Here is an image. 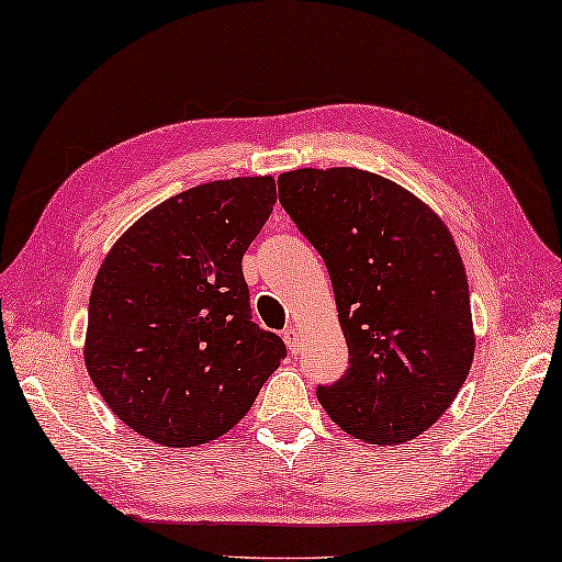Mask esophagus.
Returning <instances> with one entry per match:
<instances>
[{"instance_id":"34e87169","label":"esophagus","mask_w":562,"mask_h":562,"mask_svg":"<svg viewBox=\"0 0 562 562\" xmlns=\"http://www.w3.org/2000/svg\"><path fill=\"white\" fill-rule=\"evenodd\" d=\"M281 336H283L285 346H289V351H291V353H295V351H297V346H301V331H297L295 327H289V329H283V331H281Z\"/></svg>"}]
</instances>
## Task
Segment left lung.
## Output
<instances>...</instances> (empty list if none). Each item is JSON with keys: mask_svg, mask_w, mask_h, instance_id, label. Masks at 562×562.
<instances>
[{"mask_svg": "<svg viewBox=\"0 0 562 562\" xmlns=\"http://www.w3.org/2000/svg\"><path fill=\"white\" fill-rule=\"evenodd\" d=\"M279 202L322 255L348 346V370L317 386L358 440L402 445L428 430L473 360L464 265L440 216L396 182L358 168H301Z\"/></svg>", "mask_w": 562, "mask_h": 562, "instance_id": "1", "label": "left lung"}]
</instances>
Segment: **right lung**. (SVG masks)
Here are the masks:
<instances>
[{"instance_id": "right-lung-1", "label": "right lung", "mask_w": 562, "mask_h": 562, "mask_svg": "<svg viewBox=\"0 0 562 562\" xmlns=\"http://www.w3.org/2000/svg\"><path fill=\"white\" fill-rule=\"evenodd\" d=\"M273 178L192 187L112 245L89 301L86 370L122 423L166 447L221 438L285 358L257 327L243 255L265 226Z\"/></svg>"}]
</instances>
